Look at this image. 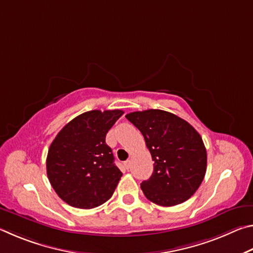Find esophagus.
Wrapping results in <instances>:
<instances>
[{"mask_svg": "<svg viewBox=\"0 0 253 253\" xmlns=\"http://www.w3.org/2000/svg\"><path fill=\"white\" fill-rule=\"evenodd\" d=\"M124 166H125L126 169H130V161H125L124 162Z\"/></svg>", "mask_w": 253, "mask_h": 253, "instance_id": "obj_1", "label": "esophagus"}]
</instances>
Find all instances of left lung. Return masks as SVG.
Returning a JSON list of instances; mask_svg holds the SVG:
<instances>
[{
	"instance_id": "obj_1",
	"label": "left lung",
	"mask_w": 253,
	"mask_h": 253,
	"mask_svg": "<svg viewBox=\"0 0 253 253\" xmlns=\"http://www.w3.org/2000/svg\"><path fill=\"white\" fill-rule=\"evenodd\" d=\"M142 132L154 161V170L140 184L151 202L162 207L185 202L207 172V149L194 127L165 110L134 111L125 116Z\"/></svg>"
}]
</instances>
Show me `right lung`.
<instances>
[{
	"instance_id": "right-lung-1",
	"label": "right lung",
	"mask_w": 253,
	"mask_h": 253,
	"mask_svg": "<svg viewBox=\"0 0 253 253\" xmlns=\"http://www.w3.org/2000/svg\"><path fill=\"white\" fill-rule=\"evenodd\" d=\"M123 110H90L72 119L51 143L46 174L67 204L93 209L114 194L123 173L115 165L106 135Z\"/></svg>"
}]
</instances>
